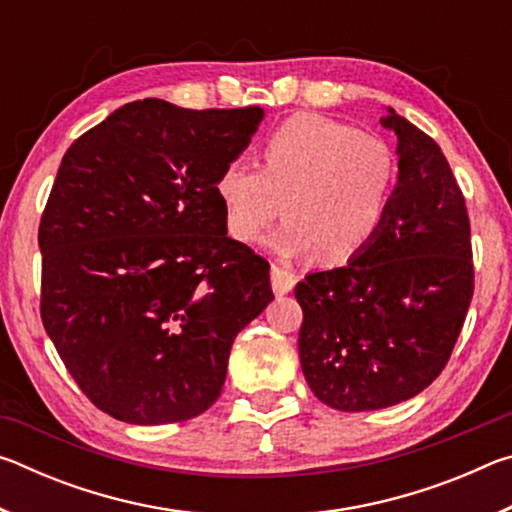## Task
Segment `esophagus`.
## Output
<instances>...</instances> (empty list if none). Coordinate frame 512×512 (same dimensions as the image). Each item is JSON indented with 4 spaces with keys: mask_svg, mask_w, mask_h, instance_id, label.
Returning <instances> with one entry per match:
<instances>
[{
    "mask_svg": "<svg viewBox=\"0 0 512 512\" xmlns=\"http://www.w3.org/2000/svg\"><path fill=\"white\" fill-rule=\"evenodd\" d=\"M271 287L275 291V296H284V293H289L293 287H296V273L280 264H273L271 266Z\"/></svg>",
    "mask_w": 512,
    "mask_h": 512,
    "instance_id": "esophagus-1",
    "label": "esophagus"
}]
</instances>
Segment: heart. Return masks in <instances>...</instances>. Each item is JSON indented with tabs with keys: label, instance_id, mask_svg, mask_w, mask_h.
Wrapping results in <instances>:
<instances>
[{
	"label": "heart",
	"instance_id": "b5f03b06",
	"mask_svg": "<svg viewBox=\"0 0 512 512\" xmlns=\"http://www.w3.org/2000/svg\"><path fill=\"white\" fill-rule=\"evenodd\" d=\"M397 180L395 155L377 137L320 115H298L266 137L262 169L225 162L214 180L225 230L255 241L282 212L287 221L266 239L284 257L314 255L348 264L384 228Z\"/></svg>",
	"mask_w": 512,
	"mask_h": 512
}]
</instances>
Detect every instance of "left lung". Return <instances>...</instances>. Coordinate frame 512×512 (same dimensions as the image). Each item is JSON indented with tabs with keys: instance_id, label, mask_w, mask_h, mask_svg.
Wrapping results in <instances>:
<instances>
[{
	"instance_id": "1",
	"label": "left lung",
	"mask_w": 512,
	"mask_h": 512,
	"mask_svg": "<svg viewBox=\"0 0 512 512\" xmlns=\"http://www.w3.org/2000/svg\"><path fill=\"white\" fill-rule=\"evenodd\" d=\"M397 185L377 239L345 266L298 282L300 366L336 411L422 393L447 366L474 293L470 219L440 146L397 115Z\"/></svg>"
}]
</instances>
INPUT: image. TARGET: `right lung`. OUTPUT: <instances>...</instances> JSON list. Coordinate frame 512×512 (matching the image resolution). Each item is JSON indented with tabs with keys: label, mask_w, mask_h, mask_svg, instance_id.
I'll return each instance as SVG.
<instances>
[{
	"label": "right lung",
	"mask_w": 512,
	"mask_h": 512,
	"mask_svg": "<svg viewBox=\"0 0 512 512\" xmlns=\"http://www.w3.org/2000/svg\"><path fill=\"white\" fill-rule=\"evenodd\" d=\"M266 112L133 101L69 146L40 221V316L69 375L128 424L219 400L271 266L228 237L214 180Z\"/></svg>",
	"instance_id": "obj_1"
}]
</instances>
